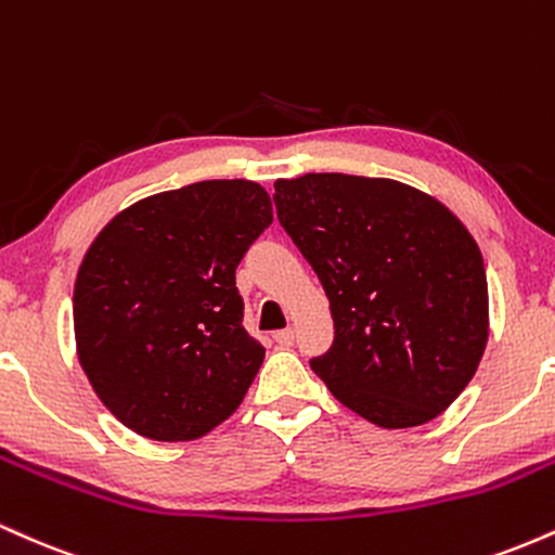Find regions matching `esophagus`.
Listing matches in <instances>:
<instances>
[{
  "label": "esophagus",
  "instance_id": "esophagus-1",
  "mask_svg": "<svg viewBox=\"0 0 555 555\" xmlns=\"http://www.w3.org/2000/svg\"><path fill=\"white\" fill-rule=\"evenodd\" d=\"M273 341L279 344V347H292V344H295V331L292 328H284V331H276V334H273Z\"/></svg>",
  "mask_w": 555,
  "mask_h": 555
}]
</instances>
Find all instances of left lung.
I'll list each match as a JSON object with an SVG mask.
<instances>
[{
    "label": "left lung",
    "instance_id": "1",
    "mask_svg": "<svg viewBox=\"0 0 555 555\" xmlns=\"http://www.w3.org/2000/svg\"><path fill=\"white\" fill-rule=\"evenodd\" d=\"M279 224L331 302L334 344L310 360L328 391L380 428L438 417L488 341L480 247L443 203L397 180H276Z\"/></svg>",
    "mask_w": 555,
    "mask_h": 555
}]
</instances>
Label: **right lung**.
Returning <instances> with one entry per match:
<instances>
[{"instance_id":"add662e5","label":"right lung","mask_w":555,"mask_h":555,"mask_svg":"<svg viewBox=\"0 0 555 555\" xmlns=\"http://www.w3.org/2000/svg\"><path fill=\"white\" fill-rule=\"evenodd\" d=\"M273 221L258 182L206 180L101 229L75 282L78 358L119 423L193 441L245 399L266 349L242 326L240 260Z\"/></svg>"}]
</instances>
